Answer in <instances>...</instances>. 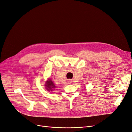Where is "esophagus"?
<instances>
[{"label": "esophagus", "mask_w": 132, "mask_h": 132, "mask_svg": "<svg viewBox=\"0 0 132 132\" xmlns=\"http://www.w3.org/2000/svg\"><path fill=\"white\" fill-rule=\"evenodd\" d=\"M68 84H71V81H70V80H69V81H68Z\"/></svg>", "instance_id": "obj_1"}]
</instances>
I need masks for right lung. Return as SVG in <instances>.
Returning <instances> with one entry per match:
<instances>
[{
    "instance_id": "right-lung-1",
    "label": "right lung",
    "mask_w": 132,
    "mask_h": 132,
    "mask_svg": "<svg viewBox=\"0 0 132 132\" xmlns=\"http://www.w3.org/2000/svg\"><path fill=\"white\" fill-rule=\"evenodd\" d=\"M45 87L46 89L48 91H52L53 90V88L55 87V86L54 85V84H53V82H52V80L51 79H49L48 81L46 82L45 84Z\"/></svg>"
}]
</instances>
